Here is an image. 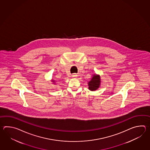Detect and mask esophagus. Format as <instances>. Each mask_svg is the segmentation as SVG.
Returning a JSON list of instances; mask_svg holds the SVG:
<instances>
[{"label": "esophagus", "mask_w": 150, "mask_h": 150, "mask_svg": "<svg viewBox=\"0 0 150 150\" xmlns=\"http://www.w3.org/2000/svg\"><path fill=\"white\" fill-rule=\"evenodd\" d=\"M77 76H78V75L76 74H73L72 76L73 78H76V77H77Z\"/></svg>", "instance_id": "34e87169"}]
</instances>
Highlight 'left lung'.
Segmentation results:
<instances>
[{
  "label": "left lung",
  "mask_w": 150,
  "mask_h": 150,
  "mask_svg": "<svg viewBox=\"0 0 150 150\" xmlns=\"http://www.w3.org/2000/svg\"><path fill=\"white\" fill-rule=\"evenodd\" d=\"M100 83L101 79L100 76L97 74H94L92 78V79L88 83V89L91 91H96L99 88L100 85Z\"/></svg>",
  "instance_id": "obj_1"
}]
</instances>
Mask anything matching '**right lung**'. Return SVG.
I'll return each mask as SVG.
<instances>
[{
  "instance_id": "1",
  "label": "right lung",
  "mask_w": 150,
  "mask_h": 150,
  "mask_svg": "<svg viewBox=\"0 0 150 150\" xmlns=\"http://www.w3.org/2000/svg\"><path fill=\"white\" fill-rule=\"evenodd\" d=\"M53 81H54V80H53Z\"/></svg>"
}]
</instances>
